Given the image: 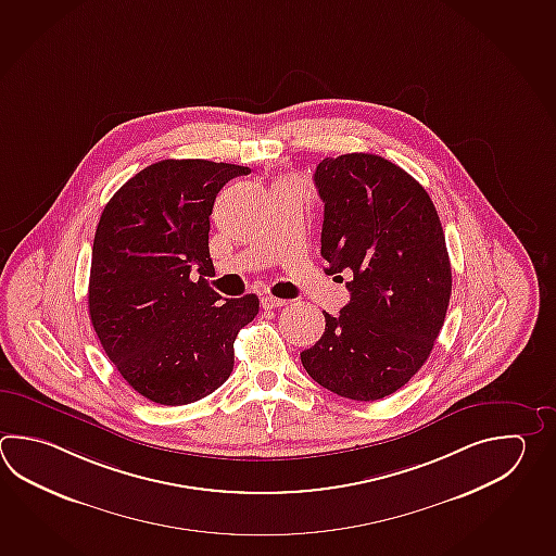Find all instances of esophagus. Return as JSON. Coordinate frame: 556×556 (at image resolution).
<instances>
[{"mask_svg": "<svg viewBox=\"0 0 556 556\" xmlns=\"http://www.w3.org/2000/svg\"><path fill=\"white\" fill-rule=\"evenodd\" d=\"M285 305H287L285 299H277V296L273 295L261 296V306H263V308H279V306Z\"/></svg>", "mask_w": 556, "mask_h": 556, "instance_id": "34e87169", "label": "esophagus"}]
</instances>
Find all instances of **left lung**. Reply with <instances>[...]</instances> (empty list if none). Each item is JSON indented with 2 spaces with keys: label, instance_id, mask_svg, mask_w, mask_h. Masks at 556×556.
<instances>
[{
  "label": "left lung",
  "instance_id": "8db88e82",
  "mask_svg": "<svg viewBox=\"0 0 556 556\" xmlns=\"http://www.w3.org/2000/svg\"><path fill=\"white\" fill-rule=\"evenodd\" d=\"M325 204L320 255L329 275L352 273L349 305L301 352L308 376L342 397L375 402L428 361L452 295V265L428 192L376 154L325 159L315 172Z\"/></svg>",
  "mask_w": 556,
  "mask_h": 556
}]
</instances>
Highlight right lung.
Returning <instances> with one entry per match:
<instances>
[{"label": "right lung", "mask_w": 556, "mask_h": 556, "mask_svg": "<svg viewBox=\"0 0 556 556\" xmlns=\"http://www.w3.org/2000/svg\"><path fill=\"white\" fill-rule=\"evenodd\" d=\"M250 172L160 160L102 210L89 279L92 329L128 386L150 402L184 406L217 390L233 370L239 329L260 313L257 295L222 303L204 279L214 271L207 236L217 192Z\"/></svg>", "instance_id": "add662e5"}]
</instances>
